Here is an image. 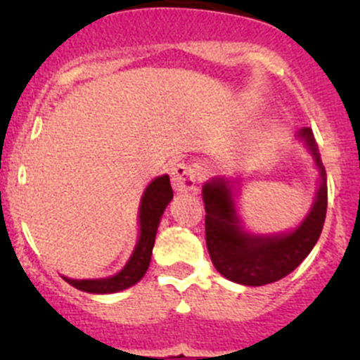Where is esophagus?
I'll use <instances>...</instances> for the list:
<instances>
[{"label": "esophagus", "mask_w": 360, "mask_h": 360, "mask_svg": "<svg viewBox=\"0 0 360 360\" xmlns=\"http://www.w3.org/2000/svg\"><path fill=\"white\" fill-rule=\"evenodd\" d=\"M171 184L176 193H189L195 189V171L191 169L189 165L180 162L171 167Z\"/></svg>", "instance_id": "esophagus-1"}]
</instances>
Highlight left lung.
Instances as JSON below:
<instances>
[{
  "instance_id": "left-lung-1",
  "label": "left lung",
  "mask_w": 360,
  "mask_h": 360,
  "mask_svg": "<svg viewBox=\"0 0 360 360\" xmlns=\"http://www.w3.org/2000/svg\"><path fill=\"white\" fill-rule=\"evenodd\" d=\"M310 153L317 171V189L314 202L299 225L283 232H252L245 227L238 207L243 182L214 176L203 184L205 203V241L211 262L229 281L245 287H263L288 276L301 265L316 247L323 231L328 205L326 171L310 128L295 135Z\"/></svg>"
}]
</instances>
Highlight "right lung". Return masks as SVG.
<instances>
[{"instance_id":"obj_1","label":"right lung","mask_w":360,"mask_h":360,"mask_svg":"<svg viewBox=\"0 0 360 360\" xmlns=\"http://www.w3.org/2000/svg\"><path fill=\"white\" fill-rule=\"evenodd\" d=\"M171 200H173V189L169 184V174L153 178L142 193L141 205H139V238L128 263L117 274L108 278L73 279L63 276V279L72 287L90 294H115L136 285L148 272L158 225Z\"/></svg>"}]
</instances>
